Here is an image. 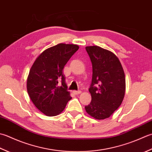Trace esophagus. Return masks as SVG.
I'll list each match as a JSON object with an SVG mask.
<instances>
[{
    "mask_svg": "<svg viewBox=\"0 0 152 152\" xmlns=\"http://www.w3.org/2000/svg\"><path fill=\"white\" fill-rule=\"evenodd\" d=\"M73 92L75 94H79L80 93V92H81V91H73Z\"/></svg>",
    "mask_w": 152,
    "mask_h": 152,
    "instance_id": "1",
    "label": "esophagus"
}]
</instances>
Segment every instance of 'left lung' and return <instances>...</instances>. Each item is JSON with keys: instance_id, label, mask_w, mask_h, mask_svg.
<instances>
[{"instance_id": "obj_1", "label": "left lung", "mask_w": 152, "mask_h": 152, "mask_svg": "<svg viewBox=\"0 0 152 152\" xmlns=\"http://www.w3.org/2000/svg\"><path fill=\"white\" fill-rule=\"evenodd\" d=\"M92 65V83L88 88L92 100L85 106L86 112L96 119L110 117L123 100L125 77L118 58L98 46H86Z\"/></svg>"}]
</instances>
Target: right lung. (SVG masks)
I'll return each mask as SVG.
<instances>
[{
  "label": "right lung",
  "instance_id": "1",
  "mask_svg": "<svg viewBox=\"0 0 152 152\" xmlns=\"http://www.w3.org/2000/svg\"><path fill=\"white\" fill-rule=\"evenodd\" d=\"M78 49L76 45L63 43L52 46L40 54L31 68L27 92L36 107L46 115L60 114L72 99L63 69ZM59 81L60 86H58Z\"/></svg>",
  "mask_w": 152,
  "mask_h": 152
}]
</instances>
